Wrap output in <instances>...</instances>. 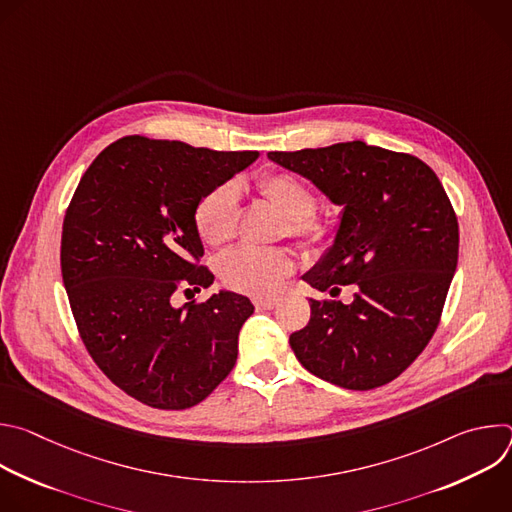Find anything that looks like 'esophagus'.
I'll return each instance as SVG.
<instances>
[{
	"label": "esophagus",
	"instance_id": "obj_1",
	"mask_svg": "<svg viewBox=\"0 0 512 512\" xmlns=\"http://www.w3.org/2000/svg\"><path fill=\"white\" fill-rule=\"evenodd\" d=\"M253 304L259 310H271L277 304V298L275 296H259V298H253Z\"/></svg>",
	"mask_w": 512,
	"mask_h": 512
}]
</instances>
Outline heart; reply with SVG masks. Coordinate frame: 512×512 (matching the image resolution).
I'll return each mask as SVG.
<instances>
[{
  "label": "heart",
  "mask_w": 512,
  "mask_h": 512,
  "mask_svg": "<svg viewBox=\"0 0 512 512\" xmlns=\"http://www.w3.org/2000/svg\"><path fill=\"white\" fill-rule=\"evenodd\" d=\"M257 190L285 216L289 235L308 245L326 243L334 229L316 214L318 196L298 176L273 172L257 180ZM239 194L231 182L208 190L196 204L194 223L200 239L212 247L231 243L239 229ZM294 271V257L283 249L239 247L221 261L223 281L243 294H271Z\"/></svg>",
  "instance_id": "heart-1"
}]
</instances>
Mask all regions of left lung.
<instances>
[{
    "label": "left lung",
    "mask_w": 512,
    "mask_h": 512,
    "mask_svg": "<svg viewBox=\"0 0 512 512\" xmlns=\"http://www.w3.org/2000/svg\"><path fill=\"white\" fill-rule=\"evenodd\" d=\"M267 158L344 206L334 245L304 279L330 296L352 285V302L310 300L291 350L344 389L391 383L437 330L458 265V218L440 178L411 154L364 141Z\"/></svg>",
    "instance_id": "8db88e82"
}]
</instances>
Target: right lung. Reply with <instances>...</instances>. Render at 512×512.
<instances>
[{
	"label": "right lung",
	"mask_w": 512,
	"mask_h": 512,
	"mask_svg": "<svg viewBox=\"0 0 512 512\" xmlns=\"http://www.w3.org/2000/svg\"><path fill=\"white\" fill-rule=\"evenodd\" d=\"M257 152H214L184 141L127 135L83 174L66 208L60 269L85 348L105 377L154 409L204 401L237 362L249 298L212 285L194 210Z\"/></svg>",
	"instance_id": "right-lung-1"
}]
</instances>
